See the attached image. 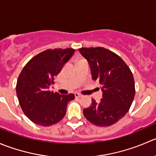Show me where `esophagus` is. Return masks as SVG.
I'll return each mask as SVG.
<instances>
[{
    "instance_id": "esophagus-1",
    "label": "esophagus",
    "mask_w": 156,
    "mask_h": 156,
    "mask_svg": "<svg viewBox=\"0 0 156 156\" xmlns=\"http://www.w3.org/2000/svg\"><path fill=\"white\" fill-rule=\"evenodd\" d=\"M75 97H76V98H81V97H83V95L76 92V93H75Z\"/></svg>"
}]
</instances>
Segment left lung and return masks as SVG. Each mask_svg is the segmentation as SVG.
<instances>
[{
	"mask_svg": "<svg viewBox=\"0 0 156 156\" xmlns=\"http://www.w3.org/2000/svg\"><path fill=\"white\" fill-rule=\"evenodd\" d=\"M80 54L88 61L92 80L101 85L102 98L83 109L85 118L98 127H108L128 112L134 95L135 83L126 63L114 52L101 47L82 48Z\"/></svg>",
	"mask_w": 156,
	"mask_h": 156,
	"instance_id": "obj_1",
	"label": "left lung"
}]
</instances>
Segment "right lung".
I'll return each instance as SVG.
<instances>
[{
  "label": "right lung",
  "mask_w": 156,
  "mask_h": 156,
  "mask_svg": "<svg viewBox=\"0 0 156 156\" xmlns=\"http://www.w3.org/2000/svg\"><path fill=\"white\" fill-rule=\"evenodd\" d=\"M73 48L48 49L32 58L21 71L16 95L23 112L38 125L48 127L64 118L73 94L60 95L50 91L51 85L74 53Z\"/></svg>",
  "instance_id": "obj_1"
}]
</instances>
